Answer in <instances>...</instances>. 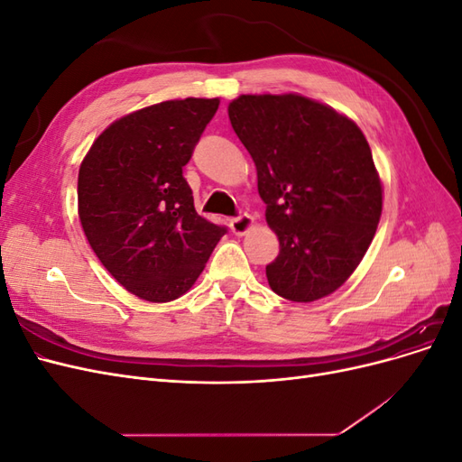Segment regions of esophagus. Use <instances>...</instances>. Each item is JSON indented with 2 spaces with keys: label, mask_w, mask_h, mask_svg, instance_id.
I'll list each match as a JSON object with an SVG mask.
<instances>
[{
  "label": "esophagus",
  "mask_w": 462,
  "mask_h": 462,
  "mask_svg": "<svg viewBox=\"0 0 462 462\" xmlns=\"http://www.w3.org/2000/svg\"><path fill=\"white\" fill-rule=\"evenodd\" d=\"M253 226H254V219H253V216H248V214H239V216L231 219V231L235 235H245Z\"/></svg>",
  "instance_id": "1"
}]
</instances>
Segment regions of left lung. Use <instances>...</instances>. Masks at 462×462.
Returning a JSON list of instances; mask_svg holds the SVG:
<instances>
[{
	"label": "left lung",
	"mask_w": 462,
	"mask_h": 462,
	"mask_svg": "<svg viewBox=\"0 0 462 462\" xmlns=\"http://www.w3.org/2000/svg\"><path fill=\"white\" fill-rule=\"evenodd\" d=\"M229 119L258 173L265 221L279 239L265 265L273 292L312 302L356 270L382 216V183L356 125L299 94H243Z\"/></svg>",
	"instance_id": "left-lung-1"
}]
</instances>
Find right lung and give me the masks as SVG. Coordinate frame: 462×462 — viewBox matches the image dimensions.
<instances>
[{
    "label": "right lung",
    "mask_w": 462,
    "mask_h": 462,
    "mask_svg": "<svg viewBox=\"0 0 462 462\" xmlns=\"http://www.w3.org/2000/svg\"><path fill=\"white\" fill-rule=\"evenodd\" d=\"M217 97L170 100L111 123L79 170V217L104 268L138 299L194 285L226 227L194 209L183 177Z\"/></svg>",
    "instance_id": "1"
}]
</instances>
